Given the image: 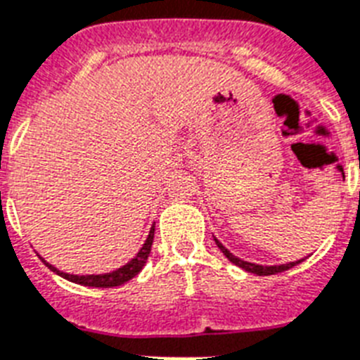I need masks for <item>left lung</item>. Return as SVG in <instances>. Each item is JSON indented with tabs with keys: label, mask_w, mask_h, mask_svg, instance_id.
I'll use <instances>...</instances> for the list:
<instances>
[{
	"label": "left lung",
	"mask_w": 360,
	"mask_h": 360,
	"mask_svg": "<svg viewBox=\"0 0 360 360\" xmlns=\"http://www.w3.org/2000/svg\"><path fill=\"white\" fill-rule=\"evenodd\" d=\"M217 246L221 248V252L224 255H226L228 259L233 263V265L240 266V269H245L246 272H252V274H257V276H270V274H278V272H283V270H289L292 269V266H296L300 263V261H296V263H287V265H278V266H261V265H255V263H248V261H243L239 259V257H236V255L231 254L228 248H224V246L219 243V240L215 239Z\"/></svg>",
	"instance_id": "left-lung-1"
}]
</instances>
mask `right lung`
Masks as SVG:
<instances>
[{"label":"right lung","instance_id":"add662e5","mask_svg":"<svg viewBox=\"0 0 360 360\" xmlns=\"http://www.w3.org/2000/svg\"><path fill=\"white\" fill-rule=\"evenodd\" d=\"M153 239H154V226L150 228L148 231V237L145 240V245L141 246V250L138 252V255L134 257L132 261H129L127 265H123L121 269L114 270V272H110V274H99V276H75V274H66V272H60V270H56L55 266L46 263L53 272H56L58 276H62L64 280L73 281V283L79 285H86V287H117V285L127 283L129 280H132L134 276L138 274L139 270L143 269L145 263L148 259V254H150V246H153Z\"/></svg>","mask_w":360,"mask_h":360}]
</instances>
